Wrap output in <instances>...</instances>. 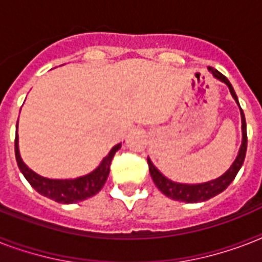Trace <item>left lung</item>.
<instances>
[{"mask_svg":"<svg viewBox=\"0 0 262 262\" xmlns=\"http://www.w3.org/2000/svg\"><path fill=\"white\" fill-rule=\"evenodd\" d=\"M208 71L211 72L212 76L217 79L219 81L224 83L230 90V94L232 95V98L236 102V104L239 106L238 98L234 88H232L231 83L228 81L227 77L223 76L220 72H217L213 68H208ZM241 110V121H242V144H241L239 151L236 155L235 160L232 162L227 171L222 174L220 177L211 181L203 183H179L174 182L171 179H168L167 177H164L158 168L154 166L152 160L148 158V166H149V174H151L154 182H155L156 187L159 189L164 195H167L170 199L175 200V201H182V203H201V201H207V200L215 197L219 193L224 191L228 187V185L234 181L238 171L244 164L245 156H246V148H248V135H246V121H245V114L242 108L239 106Z\"/></svg>","mask_w":262,"mask_h":262,"instance_id":"left-lung-1","label":"left lung"}]
</instances>
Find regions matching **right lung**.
Masks as SVG:
<instances>
[{
  "label": "right lung",
  "mask_w": 262,
  "mask_h": 262,
  "mask_svg": "<svg viewBox=\"0 0 262 262\" xmlns=\"http://www.w3.org/2000/svg\"><path fill=\"white\" fill-rule=\"evenodd\" d=\"M17 125H16V129H17ZM119 148H121V143L111 148L108 155L103 158L98 167L88 174L73 179H51L36 174L23 162L20 151H18L17 130H16V140H14V154H16L17 166L21 174L26 177L31 186L34 187L39 194L61 204L80 203L99 193L106 183L107 177L110 174L111 160Z\"/></svg>",
  "instance_id": "1"
}]
</instances>
